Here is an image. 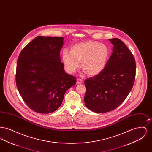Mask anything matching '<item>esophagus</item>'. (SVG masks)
<instances>
[{
  "label": "esophagus",
  "mask_w": 152,
  "mask_h": 152,
  "mask_svg": "<svg viewBox=\"0 0 152 152\" xmlns=\"http://www.w3.org/2000/svg\"><path fill=\"white\" fill-rule=\"evenodd\" d=\"M83 82V80L80 79H77V81H76V84H79L82 83Z\"/></svg>",
  "instance_id": "34e87169"
}]
</instances>
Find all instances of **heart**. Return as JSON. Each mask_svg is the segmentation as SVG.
Wrapping results in <instances>:
<instances>
[{
	"mask_svg": "<svg viewBox=\"0 0 152 152\" xmlns=\"http://www.w3.org/2000/svg\"><path fill=\"white\" fill-rule=\"evenodd\" d=\"M109 57L108 47L104 44L89 40L75 44L71 51L64 49L62 60L65 70L73 73L80 66L91 76L99 75L105 69Z\"/></svg>",
	"mask_w": 152,
	"mask_h": 152,
	"instance_id": "b5f03b06",
	"label": "heart"
}]
</instances>
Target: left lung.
<instances>
[{
    "label": "left lung",
    "mask_w": 152,
    "mask_h": 152,
    "mask_svg": "<svg viewBox=\"0 0 152 152\" xmlns=\"http://www.w3.org/2000/svg\"><path fill=\"white\" fill-rule=\"evenodd\" d=\"M109 40L113 45V52L105 69L84 81L85 104L95 113H104L117 108L130 93L135 80L133 54L119 39Z\"/></svg>",
    "instance_id": "left-lung-1"
}]
</instances>
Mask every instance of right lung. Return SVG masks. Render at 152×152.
<instances>
[{
    "instance_id": "1",
    "label": "right lung",
    "mask_w": 152,
    "mask_h": 152,
    "mask_svg": "<svg viewBox=\"0 0 152 152\" xmlns=\"http://www.w3.org/2000/svg\"><path fill=\"white\" fill-rule=\"evenodd\" d=\"M61 37L37 36L18 58L16 83L23 100L32 110L50 113L61 105L66 91L76 78L65 72L61 62Z\"/></svg>"
}]
</instances>
